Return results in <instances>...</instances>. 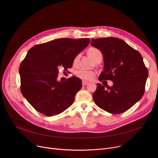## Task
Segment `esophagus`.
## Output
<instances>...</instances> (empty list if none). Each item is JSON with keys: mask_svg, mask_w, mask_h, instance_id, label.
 Returning a JSON list of instances; mask_svg holds the SVG:
<instances>
[{"mask_svg": "<svg viewBox=\"0 0 158 158\" xmlns=\"http://www.w3.org/2000/svg\"><path fill=\"white\" fill-rule=\"evenodd\" d=\"M88 84V82H87V81H82V86H86V85H87Z\"/></svg>", "mask_w": 158, "mask_h": 158, "instance_id": "1", "label": "esophagus"}]
</instances>
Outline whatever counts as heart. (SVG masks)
I'll return each mask as SVG.
<instances>
[{
  "mask_svg": "<svg viewBox=\"0 0 158 158\" xmlns=\"http://www.w3.org/2000/svg\"><path fill=\"white\" fill-rule=\"evenodd\" d=\"M88 53L89 56L92 58V59L95 61L97 58L99 56H101L102 53L101 51L99 49L94 47H92L89 48ZM81 57V54H78L76 57H74L73 61V65H77L79 60ZM76 76L82 79V80H85V81H90L91 79H92L93 77L95 76V72L94 71H91V70H87L85 69H80L76 72Z\"/></svg>",
  "mask_w": 158,
  "mask_h": 158,
  "instance_id": "heart-1",
  "label": "heart"
}]
</instances>
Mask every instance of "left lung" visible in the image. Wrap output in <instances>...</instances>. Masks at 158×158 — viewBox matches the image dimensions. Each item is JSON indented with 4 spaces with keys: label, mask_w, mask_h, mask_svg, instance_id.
Listing matches in <instances>:
<instances>
[{
    "label": "left lung",
    "mask_w": 158,
    "mask_h": 158,
    "mask_svg": "<svg viewBox=\"0 0 158 158\" xmlns=\"http://www.w3.org/2000/svg\"><path fill=\"white\" fill-rule=\"evenodd\" d=\"M91 45L103 55L104 68L98 77L99 81L110 80L113 82L112 86L106 85V88L97 84L93 95L95 104L112 114L126 111L145 92L148 72L142 55L117 38L92 39Z\"/></svg>",
    "instance_id": "obj_1"
}]
</instances>
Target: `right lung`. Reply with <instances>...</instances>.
I'll use <instances>...</instances> for the list:
<instances>
[{
  "mask_svg": "<svg viewBox=\"0 0 158 158\" xmlns=\"http://www.w3.org/2000/svg\"><path fill=\"white\" fill-rule=\"evenodd\" d=\"M89 38H60L33 46L21 62L20 90L29 103L48 117L59 114L70 107L82 87L75 76L57 80L60 67L72 66L74 57L89 44Z\"/></svg>",
  "mask_w": 158,
  "mask_h": 158,
  "instance_id": "obj_1",
  "label": "right lung"
}]
</instances>
